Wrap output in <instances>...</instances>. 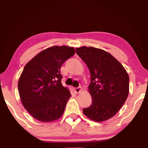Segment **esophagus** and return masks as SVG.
<instances>
[{
    "label": "esophagus",
    "instance_id": "34e87169",
    "mask_svg": "<svg viewBox=\"0 0 148 148\" xmlns=\"http://www.w3.org/2000/svg\"><path fill=\"white\" fill-rule=\"evenodd\" d=\"M75 92L76 94H79V93H80L81 92H82V87H79V88H75L74 89Z\"/></svg>",
    "mask_w": 148,
    "mask_h": 148
}]
</instances>
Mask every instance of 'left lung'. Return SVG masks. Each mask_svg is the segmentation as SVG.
Returning a JSON list of instances; mask_svg holds the SVG:
<instances>
[{
	"label": "left lung",
	"mask_w": 148,
	"mask_h": 148,
	"mask_svg": "<svg viewBox=\"0 0 148 148\" xmlns=\"http://www.w3.org/2000/svg\"><path fill=\"white\" fill-rule=\"evenodd\" d=\"M77 55L88 66L91 75L88 89L92 102L83 112L91 120L102 122L114 116L126 101L129 77L123 66L110 53L100 48L82 46Z\"/></svg>",
	"instance_id": "left-lung-1"
}]
</instances>
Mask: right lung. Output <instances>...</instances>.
Here are the masks:
<instances>
[{"label":"right lung","instance_id":"right-lung-1","mask_svg":"<svg viewBox=\"0 0 148 148\" xmlns=\"http://www.w3.org/2000/svg\"><path fill=\"white\" fill-rule=\"evenodd\" d=\"M73 47L54 46L38 53L25 64L18 82L21 101L41 122H52L63 114L71 95L61 83L60 67L73 56Z\"/></svg>","mask_w":148,"mask_h":148}]
</instances>
